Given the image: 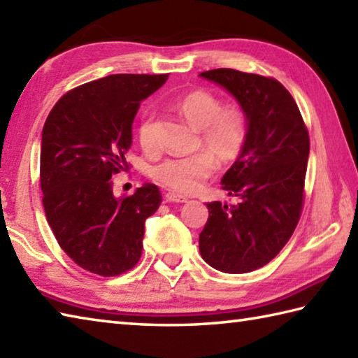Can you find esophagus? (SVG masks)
Segmentation results:
<instances>
[{
    "label": "esophagus",
    "instance_id": "esophagus-1",
    "mask_svg": "<svg viewBox=\"0 0 358 358\" xmlns=\"http://www.w3.org/2000/svg\"><path fill=\"white\" fill-rule=\"evenodd\" d=\"M165 201L166 202H187V198L185 196H182V194H178V193H174V192H168V193H165Z\"/></svg>",
    "mask_w": 358,
    "mask_h": 358
}]
</instances>
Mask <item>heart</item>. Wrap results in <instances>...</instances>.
<instances>
[{
	"instance_id": "heart-1",
	"label": "heart",
	"mask_w": 358,
	"mask_h": 358,
	"mask_svg": "<svg viewBox=\"0 0 358 358\" xmlns=\"http://www.w3.org/2000/svg\"><path fill=\"white\" fill-rule=\"evenodd\" d=\"M178 109L194 129L201 131V145L207 152L190 157H168L151 168V178L170 190L193 193L213 170V159L220 164H232L245 150L248 120L240 109L229 107L212 93L196 90L178 101ZM141 148L152 150L154 110L145 109L137 127Z\"/></svg>"
}]
</instances>
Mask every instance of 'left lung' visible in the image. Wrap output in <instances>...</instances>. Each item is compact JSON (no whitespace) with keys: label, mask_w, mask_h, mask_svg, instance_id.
I'll list each match as a JSON object with an SVG mask.
<instances>
[{"label":"left lung","mask_w":358,"mask_h":358,"mask_svg":"<svg viewBox=\"0 0 358 358\" xmlns=\"http://www.w3.org/2000/svg\"><path fill=\"white\" fill-rule=\"evenodd\" d=\"M199 76L232 95L248 120L245 150L221 179L222 188L240 202L207 204L199 252L218 271L251 273L271 262L298 226L308 132L293 96L279 80L232 69Z\"/></svg>","instance_id":"left-lung-1"}]
</instances>
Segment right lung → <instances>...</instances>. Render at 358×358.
Here are the masks:
<instances>
[{
    "label": "right lung",
    "mask_w": 358,
    "mask_h": 358,
    "mask_svg": "<svg viewBox=\"0 0 358 358\" xmlns=\"http://www.w3.org/2000/svg\"><path fill=\"white\" fill-rule=\"evenodd\" d=\"M168 74H110L71 90L45 121L40 185L46 218L60 248L87 271H129L143 249L145 221L162 202L157 185L127 198L113 194L112 174L127 166L140 103Z\"/></svg>",
    "instance_id": "1"
}]
</instances>
